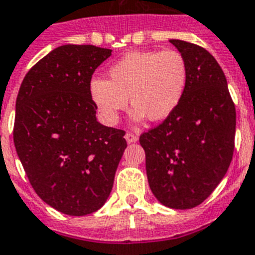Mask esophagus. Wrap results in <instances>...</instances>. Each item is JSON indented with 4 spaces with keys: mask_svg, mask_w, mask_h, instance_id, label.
Listing matches in <instances>:
<instances>
[{
    "mask_svg": "<svg viewBox=\"0 0 255 255\" xmlns=\"http://www.w3.org/2000/svg\"><path fill=\"white\" fill-rule=\"evenodd\" d=\"M137 134L132 133V132H127L126 133V140H127V142H136L137 141Z\"/></svg>",
    "mask_w": 255,
    "mask_h": 255,
    "instance_id": "esophagus-1",
    "label": "esophagus"
}]
</instances>
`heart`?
Listing matches in <instances>:
<instances>
[{"label":"heart","mask_w":255,"mask_h":255,"mask_svg":"<svg viewBox=\"0 0 255 255\" xmlns=\"http://www.w3.org/2000/svg\"><path fill=\"white\" fill-rule=\"evenodd\" d=\"M110 80L93 78L90 95L103 122L117 124L119 115L133 106L134 121L166 119L179 106L186 85L187 64L175 49L131 52L109 69Z\"/></svg>","instance_id":"obj_1"}]
</instances>
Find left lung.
<instances>
[{
	"mask_svg": "<svg viewBox=\"0 0 255 255\" xmlns=\"http://www.w3.org/2000/svg\"><path fill=\"white\" fill-rule=\"evenodd\" d=\"M187 64L179 106L140 136L153 195L163 206L188 210L212 194L235 150L236 107L215 57L200 45L171 39Z\"/></svg>",
	"mask_w": 255,
	"mask_h": 255,
	"instance_id": "8db88e82",
	"label": "left lung"
}]
</instances>
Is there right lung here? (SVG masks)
<instances>
[{
  "label": "right lung",
  "mask_w": 255,
  "mask_h": 255,
  "mask_svg": "<svg viewBox=\"0 0 255 255\" xmlns=\"http://www.w3.org/2000/svg\"><path fill=\"white\" fill-rule=\"evenodd\" d=\"M111 49L67 44L24 76L15 103L14 145L43 202L70 216L98 211L113 190L126 132L97 122L94 70Z\"/></svg>",
  "instance_id": "obj_1"
}]
</instances>
